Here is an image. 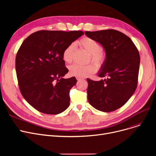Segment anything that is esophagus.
<instances>
[{"mask_svg": "<svg viewBox=\"0 0 156 156\" xmlns=\"http://www.w3.org/2000/svg\"><path fill=\"white\" fill-rule=\"evenodd\" d=\"M76 79H77V80H83L84 79V78H82V77H76Z\"/></svg>", "mask_w": 156, "mask_h": 156, "instance_id": "34e87169", "label": "esophagus"}]
</instances>
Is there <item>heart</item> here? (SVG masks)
<instances>
[{"label": "heart", "mask_w": 156, "mask_h": 156, "mask_svg": "<svg viewBox=\"0 0 156 156\" xmlns=\"http://www.w3.org/2000/svg\"><path fill=\"white\" fill-rule=\"evenodd\" d=\"M77 44L90 54L92 61L96 64L101 66L104 62L105 58L102 54V47L96 40L89 37H84L80 40L77 42ZM74 47L75 46L73 44H70L64 48L62 55V59L64 62L67 63L72 62L73 59ZM69 69L70 75L76 77H83L91 75L97 71V66L94 63L87 65L75 64L69 66Z\"/></svg>", "instance_id": "b5f03b06"}]
</instances>
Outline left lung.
Masks as SVG:
<instances>
[{"mask_svg":"<svg viewBox=\"0 0 156 156\" xmlns=\"http://www.w3.org/2000/svg\"><path fill=\"white\" fill-rule=\"evenodd\" d=\"M105 49V60L99 73L105 79L87 78V97L94 108L112 112L125 105L134 94L138 84L140 55L128 36L112 29L85 31Z\"/></svg>","mask_w":156,"mask_h":156,"instance_id":"1","label":"left lung"}]
</instances>
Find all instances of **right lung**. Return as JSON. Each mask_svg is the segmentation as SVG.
Listing matches in <instances>:
<instances>
[{
    "mask_svg": "<svg viewBox=\"0 0 156 156\" xmlns=\"http://www.w3.org/2000/svg\"><path fill=\"white\" fill-rule=\"evenodd\" d=\"M83 35L82 31L40 30L23 41L16 56L20 92L33 108L57 114L69 105V91L75 77H62L69 70L62 59L64 48Z\"/></svg>",
    "mask_w": 156,
    "mask_h": 156,
    "instance_id": "obj_1",
    "label": "right lung"
}]
</instances>
